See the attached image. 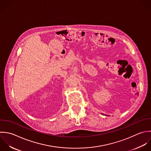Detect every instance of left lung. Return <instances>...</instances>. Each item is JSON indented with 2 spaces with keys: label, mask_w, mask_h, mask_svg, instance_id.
Segmentation results:
<instances>
[{
  "label": "left lung",
  "mask_w": 151,
  "mask_h": 151,
  "mask_svg": "<svg viewBox=\"0 0 151 151\" xmlns=\"http://www.w3.org/2000/svg\"><path fill=\"white\" fill-rule=\"evenodd\" d=\"M102 115H105V116H109V115H105V114H102Z\"/></svg>",
  "instance_id": "1"
}]
</instances>
